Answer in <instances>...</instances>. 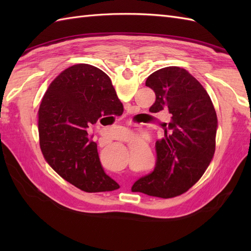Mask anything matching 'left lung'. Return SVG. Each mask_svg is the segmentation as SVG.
I'll return each mask as SVG.
<instances>
[{"instance_id":"left-lung-1","label":"left lung","mask_w":251,"mask_h":251,"mask_svg":"<svg viewBox=\"0 0 251 251\" xmlns=\"http://www.w3.org/2000/svg\"><path fill=\"white\" fill-rule=\"evenodd\" d=\"M146 86L155 93L150 112L166 110L168 123L155 143L153 172L137 180L132 191L172 199L192 188L209 166L216 149L217 114L202 85L183 68L167 67L149 75Z\"/></svg>"}]
</instances>
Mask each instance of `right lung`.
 <instances>
[{"label":"right lung","mask_w":251,"mask_h":251,"mask_svg":"<svg viewBox=\"0 0 251 251\" xmlns=\"http://www.w3.org/2000/svg\"><path fill=\"white\" fill-rule=\"evenodd\" d=\"M123 111L110 77L100 69L78 63L63 70L50 84L37 113L45 161L82 191L119 189L101 166L97 145L89 140L87 129L104 116H120Z\"/></svg>","instance_id":"obj_1"}]
</instances>
